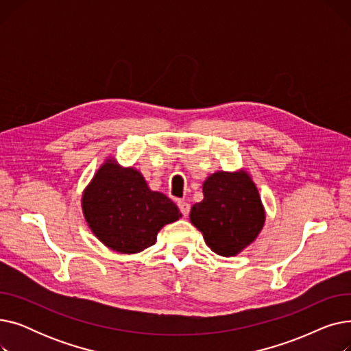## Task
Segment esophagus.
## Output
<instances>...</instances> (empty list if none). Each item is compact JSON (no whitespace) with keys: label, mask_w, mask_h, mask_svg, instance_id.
<instances>
[{"label":"esophagus","mask_w":351,"mask_h":351,"mask_svg":"<svg viewBox=\"0 0 351 351\" xmlns=\"http://www.w3.org/2000/svg\"><path fill=\"white\" fill-rule=\"evenodd\" d=\"M178 206H179V210L182 212V215L183 216H188L189 215V212H191V205L188 204V202H185V200H179L178 202Z\"/></svg>","instance_id":"esophagus-1"}]
</instances>
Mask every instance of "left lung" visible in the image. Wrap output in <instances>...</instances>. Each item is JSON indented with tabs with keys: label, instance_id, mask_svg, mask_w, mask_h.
<instances>
[{
	"label": "left lung",
	"instance_id": "8db88e82",
	"mask_svg": "<svg viewBox=\"0 0 351 351\" xmlns=\"http://www.w3.org/2000/svg\"><path fill=\"white\" fill-rule=\"evenodd\" d=\"M204 200L191 209V222L219 256H236L256 241L266 212L246 171L212 173L204 182Z\"/></svg>",
	"mask_w": 351,
	"mask_h": 351
}]
</instances>
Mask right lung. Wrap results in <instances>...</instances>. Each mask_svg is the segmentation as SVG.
Instances as JSON below:
<instances>
[{"instance_id":"add662e5","label":"right lung","mask_w":351,"mask_h":351,"mask_svg":"<svg viewBox=\"0 0 351 351\" xmlns=\"http://www.w3.org/2000/svg\"><path fill=\"white\" fill-rule=\"evenodd\" d=\"M81 205L92 233L123 254L155 245L159 230L182 217L168 196L149 189L138 169L123 168L112 156L84 189Z\"/></svg>"}]
</instances>
